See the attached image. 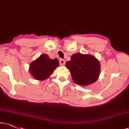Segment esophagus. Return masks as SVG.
Returning a JSON list of instances; mask_svg holds the SVG:
<instances>
[{"label":"esophagus","instance_id":"obj_1","mask_svg":"<svg viewBox=\"0 0 129 129\" xmlns=\"http://www.w3.org/2000/svg\"><path fill=\"white\" fill-rule=\"evenodd\" d=\"M59 63L60 66H63L65 64V60L64 59H62V58H60L59 60Z\"/></svg>","mask_w":129,"mask_h":129}]
</instances>
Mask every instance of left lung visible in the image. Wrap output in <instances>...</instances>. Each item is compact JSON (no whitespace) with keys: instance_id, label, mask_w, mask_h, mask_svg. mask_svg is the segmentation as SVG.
Listing matches in <instances>:
<instances>
[{"instance_id":"left-lung-1","label":"left lung","mask_w":129,"mask_h":129,"mask_svg":"<svg viewBox=\"0 0 129 129\" xmlns=\"http://www.w3.org/2000/svg\"><path fill=\"white\" fill-rule=\"evenodd\" d=\"M66 66L69 69L73 81L80 85L94 83L100 74L99 62L91 55L77 53L66 61Z\"/></svg>"}]
</instances>
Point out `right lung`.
Instances as JSON below:
<instances>
[{"label":"right lung","instance_id":"1","mask_svg":"<svg viewBox=\"0 0 129 129\" xmlns=\"http://www.w3.org/2000/svg\"><path fill=\"white\" fill-rule=\"evenodd\" d=\"M57 58L51 59L47 54H42L30 65L31 75L38 80H44L53 74L54 71L58 66Z\"/></svg>","mask_w":129,"mask_h":129}]
</instances>
